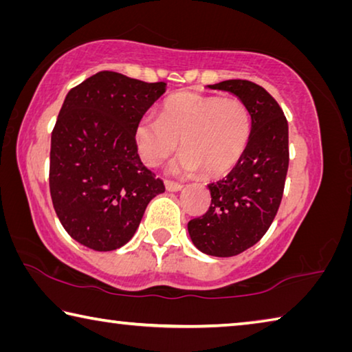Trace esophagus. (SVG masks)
<instances>
[{"mask_svg": "<svg viewBox=\"0 0 352 352\" xmlns=\"http://www.w3.org/2000/svg\"><path fill=\"white\" fill-rule=\"evenodd\" d=\"M166 189L170 190V192H178V190L183 189V184L177 182H166Z\"/></svg>", "mask_w": 352, "mask_h": 352, "instance_id": "esophagus-1", "label": "esophagus"}]
</instances>
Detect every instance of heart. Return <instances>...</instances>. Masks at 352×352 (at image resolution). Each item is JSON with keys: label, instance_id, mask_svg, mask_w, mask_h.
<instances>
[{"label": "heart", "instance_id": "obj_1", "mask_svg": "<svg viewBox=\"0 0 352 352\" xmlns=\"http://www.w3.org/2000/svg\"><path fill=\"white\" fill-rule=\"evenodd\" d=\"M252 133V117L245 101L195 92L178 94L163 104L160 117H146L137 127L140 157L157 166L182 146L184 152L172 170H201L223 175L245 154Z\"/></svg>", "mask_w": 352, "mask_h": 352}]
</instances>
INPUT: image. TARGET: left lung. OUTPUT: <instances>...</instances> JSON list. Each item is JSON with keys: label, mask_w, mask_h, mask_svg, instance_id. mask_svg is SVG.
<instances>
[{"label": "left lung", "mask_w": 352, "mask_h": 352, "mask_svg": "<svg viewBox=\"0 0 352 352\" xmlns=\"http://www.w3.org/2000/svg\"><path fill=\"white\" fill-rule=\"evenodd\" d=\"M208 87L245 101L252 133L232 170L208 184L210 206L203 217L188 223V231L201 252L234 257L263 237L277 215L289 166L287 121L272 95L252 81L226 80Z\"/></svg>", "instance_id": "1"}]
</instances>
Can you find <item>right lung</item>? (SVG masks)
<instances>
[{
    "label": "right lung",
    "instance_id": "add662e5",
    "mask_svg": "<svg viewBox=\"0 0 352 352\" xmlns=\"http://www.w3.org/2000/svg\"><path fill=\"white\" fill-rule=\"evenodd\" d=\"M166 92L103 70L70 89L50 138V197L63 228L81 245L113 251L135 234L163 180L142 163L137 127Z\"/></svg>",
    "mask_w": 352,
    "mask_h": 352
}]
</instances>
